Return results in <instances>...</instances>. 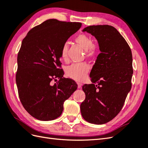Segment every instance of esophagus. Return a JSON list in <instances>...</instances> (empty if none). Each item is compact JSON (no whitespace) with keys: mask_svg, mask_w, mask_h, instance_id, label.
<instances>
[{"mask_svg":"<svg viewBox=\"0 0 148 148\" xmlns=\"http://www.w3.org/2000/svg\"><path fill=\"white\" fill-rule=\"evenodd\" d=\"M82 84L80 83H78V88H82Z\"/></svg>","mask_w":148,"mask_h":148,"instance_id":"esophagus-1","label":"esophagus"}]
</instances>
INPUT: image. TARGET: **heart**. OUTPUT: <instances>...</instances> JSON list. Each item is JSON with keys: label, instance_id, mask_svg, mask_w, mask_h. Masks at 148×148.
<instances>
[{"label": "heart", "instance_id": "b5f03b06", "mask_svg": "<svg viewBox=\"0 0 148 148\" xmlns=\"http://www.w3.org/2000/svg\"><path fill=\"white\" fill-rule=\"evenodd\" d=\"M75 42L82 46L86 52L88 57H92L96 55L97 47L96 44L92 43L91 38L85 34H80L75 39ZM68 43H64L61 48L60 56L64 60L68 59ZM89 66L86 63L73 64L69 66L66 69V73L68 77L76 81L81 82L86 77L89 72Z\"/></svg>", "mask_w": 148, "mask_h": 148}]
</instances>
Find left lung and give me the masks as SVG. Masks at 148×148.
Returning a JSON list of instances; mask_svg holds the SVG:
<instances>
[{"label": "left lung", "instance_id": "obj_1", "mask_svg": "<svg viewBox=\"0 0 148 148\" xmlns=\"http://www.w3.org/2000/svg\"><path fill=\"white\" fill-rule=\"evenodd\" d=\"M83 31L96 38L101 53L89 75L92 84L82 87L86 98L80 110L88 122L102 125L117 115L131 90L132 51L122 36L112 26H89Z\"/></svg>", "mask_w": 148, "mask_h": 148}]
</instances>
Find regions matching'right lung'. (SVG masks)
Here are the masks:
<instances>
[{
	"mask_svg": "<svg viewBox=\"0 0 148 148\" xmlns=\"http://www.w3.org/2000/svg\"><path fill=\"white\" fill-rule=\"evenodd\" d=\"M78 22L49 19L31 29L18 53L16 83L25 110L38 120L59 117L64 103L77 89L73 79L63 77L60 51L63 44L81 28ZM60 79L53 85L50 82Z\"/></svg>",
	"mask_w": 148,
	"mask_h": 148,
	"instance_id": "obj_1",
	"label": "right lung"
}]
</instances>
